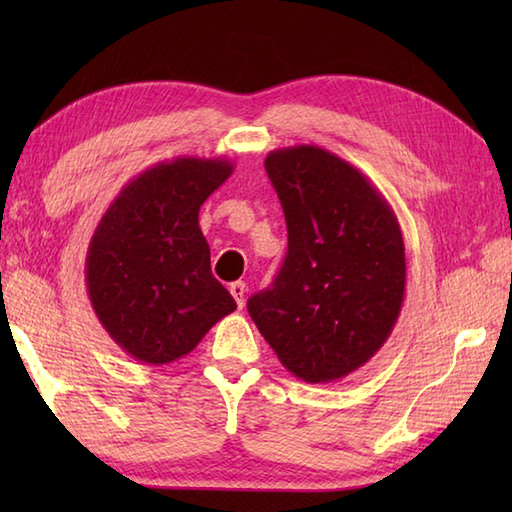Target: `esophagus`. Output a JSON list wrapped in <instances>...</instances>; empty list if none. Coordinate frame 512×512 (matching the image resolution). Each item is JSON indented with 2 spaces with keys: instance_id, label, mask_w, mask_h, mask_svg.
<instances>
[{
  "instance_id": "34e87169",
  "label": "esophagus",
  "mask_w": 512,
  "mask_h": 512,
  "mask_svg": "<svg viewBox=\"0 0 512 512\" xmlns=\"http://www.w3.org/2000/svg\"><path fill=\"white\" fill-rule=\"evenodd\" d=\"M231 295L237 303V308H244V299H246V284H242V281H235V284H231Z\"/></svg>"
}]
</instances>
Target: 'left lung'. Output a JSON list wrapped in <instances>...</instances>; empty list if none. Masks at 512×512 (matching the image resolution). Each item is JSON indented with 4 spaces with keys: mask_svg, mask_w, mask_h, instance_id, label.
I'll use <instances>...</instances> for the list:
<instances>
[{
    "mask_svg": "<svg viewBox=\"0 0 512 512\" xmlns=\"http://www.w3.org/2000/svg\"><path fill=\"white\" fill-rule=\"evenodd\" d=\"M266 171L284 206L288 253L248 314L292 376L334 383L363 367L398 321L400 224L365 173L323 147L270 151Z\"/></svg>",
    "mask_w": 512,
    "mask_h": 512,
    "instance_id": "left-lung-1",
    "label": "left lung"
}]
</instances>
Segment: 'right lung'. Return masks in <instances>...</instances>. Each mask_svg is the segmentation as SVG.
I'll list each match as a JSON object with an SVG mask.
<instances>
[{"label":"right lung","instance_id":"add662e5","mask_svg":"<svg viewBox=\"0 0 512 512\" xmlns=\"http://www.w3.org/2000/svg\"><path fill=\"white\" fill-rule=\"evenodd\" d=\"M226 158L162 160L129 180L90 239L88 297L110 339L145 365L198 347L237 303L211 273L200 206L233 173Z\"/></svg>","mask_w":512,"mask_h":512}]
</instances>
